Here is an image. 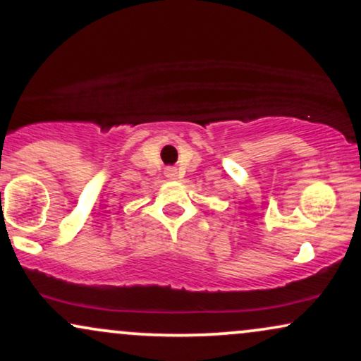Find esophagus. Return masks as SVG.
<instances>
[{"instance_id":"34e87169","label":"esophagus","mask_w":361,"mask_h":361,"mask_svg":"<svg viewBox=\"0 0 361 361\" xmlns=\"http://www.w3.org/2000/svg\"><path fill=\"white\" fill-rule=\"evenodd\" d=\"M168 178H176V168H166Z\"/></svg>"}]
</instances>
